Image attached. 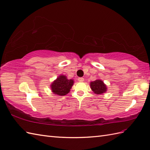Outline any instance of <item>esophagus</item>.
<instances>
[{
    "instance_id": "esophagus-1",
    "label": "esophagus",
    "mask_w": 150,
    "mask_h": 150,
    "mask_svg": "<svg viewBox=\"0 0 150 150\" xmlns=\"http://www.w3.org/2000/svg\"><path fill=\"white\" fill-rule=\"evenodd\" d=\"M78 80H79V82H83V80H84V79L82 78V77H79V78L78 79Z\"/></svg>"
}]
</instances>
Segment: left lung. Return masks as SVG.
Masks as SVG:
<instances>
[{
	"label": "left lung",
	"instance_id": "1",
	"mask_svg": "<svg viewBox=\"0 0 150 150\" xmlns=\"http://www.w3.org/2000/svg\"><path fill=\"white\" fill-rule=\"evenodd\" d=\"M90 86L92 91L96 94H101L106 93L107 91L106 86L103 80H96L90 83Z\"/></svg>",
	"mask_w": 150,
	"mask_h": 150
}]
</instances>
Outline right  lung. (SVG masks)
Returning <instances> with one entry per match:
<instances>
[{"mask_svg": "<svg viewBox=\"0 0 150 150\" xmlns=\"http://www.w3.org/2000/svg\"><path fill=\"white\" fill-rule=\"evenodd\" d=\"M74 83V80L68 79L65 75H61L51 83L52 92L58 96L66 95L70 91Z\"/></svg>", "mask_w": 150, "mask_h": 150, "instance_id": "1", "label": "right lung"}]
</instances>
